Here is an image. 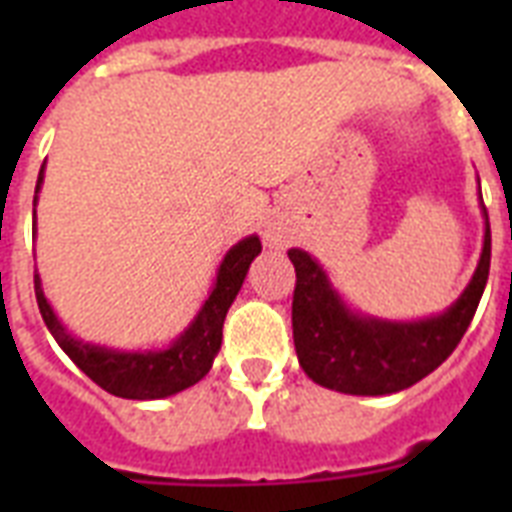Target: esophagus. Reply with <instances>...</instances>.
Returning a JSON list of instances; mask_svg holds the SVG:
<instances>
[{
	"label": "esophagus",
	"mask_w": 512,
	"mask_h": 512,
	"mask_svg": "<svg viewBox=\"0 0 512 512\" xmlns=\"http://www.w3.org/2000/svg\"><path fill=\"white\" fill-rule=\"evenodd\" d=\"M265 241H268L271 247H276V244H279V241H281L279 231H268V233H265Z\"/></svg>",
	"instance_id": "esophagus-1"
}]
</instances>
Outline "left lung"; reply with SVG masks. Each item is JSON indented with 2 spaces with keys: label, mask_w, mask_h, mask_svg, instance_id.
Instances as JSON below:
<instances>
[{
  "label": "left lung",
  "mask_w": 512,
  "mask_h": 512,
  "mask_svg": "<svg viewBox=\"0 0 512 512\" xmlns=\"http://www.w3.org/2000/svg\"><path fill=\"white\" fill-rule=\"evenodd\" d=\"M484 249L473 279L444 313L417 321L374 319L353 311L319 260L289 249L297 284L292 335L303 372L321 388L350 396H388L409 388L452 356L484 295L492 263V231L484 199Z\"/></svg>",
  "instance_id": "left-lung-1"
}]
</instances>
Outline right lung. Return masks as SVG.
<instances>
[{
    "instance_id": "obj_1",
    "label": "right lung",
    "mask_w": 512,
    "mask_h": 512,
    "mask_svg": "<svg viewBox=\"0 0 512 512\" xmlns=\"http://www.w3.org/2000/svg\"><path fill=\"white\" fill-rule=\"evenodd\" d=\"M44 183V164L36 180V196ZM36 225V209H34ZM260 239L247 236L239 244H233L225 252L223 263L217 268V276L212 281L207 300L201 303L199 313L193 316L188 327L167 345L159 350H119L84 342L68 332L60 319L47 303L39 273L34 276V292L39 313L50 335L58 340V345L66 350V356L82 369L92 382L100 388L114 393L119 398H132V401H154V398L175 396L180 390L191 388L212 369L220 342H223V321L231 303L239 295L241 284L247 279V271L252 260L260 255Z\"/></svg>"
}]
</instances>
